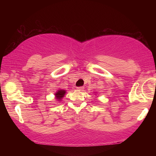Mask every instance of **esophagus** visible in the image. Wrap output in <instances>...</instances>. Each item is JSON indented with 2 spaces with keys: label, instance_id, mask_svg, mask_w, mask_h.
<instances>
[{
  "label": "esophagus",
  "instance_id": "esophagus-1",
  "mask_svg": "<svg viewBox=\"0 0 156 156\" xmlns=\"http://www.w3.org/2000/svg\"><path fill=\"white\" fill-rule=\"evenodd\" d=\"M84 89V87H77V89L79 91H83Z\"/></svg>",
  "mask_w": 156,
  "mask_h": 156
}]
</instances>
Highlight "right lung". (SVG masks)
Masks as SVG:
<instances>
[{
  "label": "right lung",
  "mask_w": 156,
  "mask_h": 156,
  "mask_svg": "<svg viewBox=\"0 0 156 156\" xmlns=\"http://www.w3.org/2000/svg\"><path fill=\"white\" fill-rule=\"evenodd\" d=\"M65 94H66L65 90H63V89H59V90H58L56 93L55 94V96H56V99L58 100V101H60V100H61L62 98L64 97Z\"/></svg>",
  "instance_id": "right-lung-1"
}]
</instances>
